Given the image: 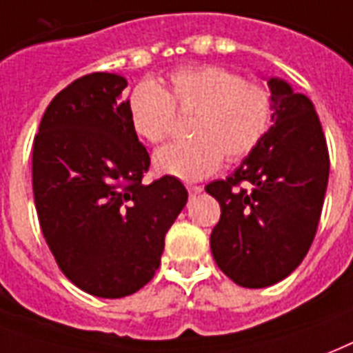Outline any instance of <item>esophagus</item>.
<instances>
[{
  "label": "esophagus",
  "instance_id": "34e87169",
  "mask_svg": "<svg viewBox=\"0 0 353 353\" xmlns=\"http://www.w3.org/2000/svg\"><path fill=\"white\" fill-rule=\"evenodd\" d=\"M187 190L190 194H200L203 187H200V185H187Z\"/></svg>",
  "mask_w": 353,
  "mask_h": 353
}]
</instances>
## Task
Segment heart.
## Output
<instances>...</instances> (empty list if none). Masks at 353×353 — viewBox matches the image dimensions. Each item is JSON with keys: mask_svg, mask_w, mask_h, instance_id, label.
Returning a JSON list of instances; mask_svg holds the SVG:
<instances>
[{"mask_svg": "<svg viewBox=\"0 0 353 353\" xmlns=\"http://www.w3.org/2000/svg\"><path fill=\"white\" fill-rule=\"evenodd\" d=\"M179 111H196L188 142L161 148L153 165L159 174L196 181L211 176L230 161L248 157L270 129L272 92L222 66H187L174 70L168 90L141 81L128 99L131 128L142 141L159 144L168 137Z\"/></svg>", "mask_w": 353, "mask_h": 353, "instance_id": "b5f03b06", "label": "heart"}]
</instances>
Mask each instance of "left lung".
<instances>
[{"instance_id": "8db88e82", "label": "left lung", "mask_w": 353, "mask_h": 353, "mask_svg": "<svg viewBox=\"0 0 353 353\" xmlns=\"http://www.w3.org/2000/svg\"><path fill=\"white\" fill-rule=\"evenodd\" d=\"M274 125L230 177L205 190L220 203L212 257L241 287L263 289L289 276L319 228L330 155L311 99L279 77L268 79Z\"/></svg>"}]
</instances>
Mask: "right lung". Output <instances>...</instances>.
<instances>
[{
  "label": "right lung",
  "instance_id": "add662e5",
  "mask_svg": "<svg viewBox=\"0 0 353 353\" xmlns=\"http://www.w3.org/2000/svg\"><path fill=\"white\" fill-rule=\"evenodd\" d=\"M125 77L83 75L48 105L33 142L40 228L66 278L123 298L155 276L165 236L187 203L177 177L144 185L150 155L122 99Z\"/></svg>",
  "mask_w": 353,
  "mask_h": 353
}]
</instances>
